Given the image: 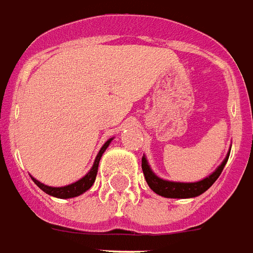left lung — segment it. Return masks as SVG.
<instances>
[{"label":"left lung","mask_w":253,"mask_h":253,"mask_svg":"<svg viewBox=\"0 0 253 253\" xmlns=\"http://www.w3.org/2000/svg\"><path fill=\"white\" fill-rule=\"evenodd\" d=\"M229 154L230 151L226 155L224 162L218 166V169H215L213 174H210L209 176H206L205 179L200 180V182H193V183L171 182V180L162 179L158 175H155L152 172L145 156H143V159H141V169H143V172H144V178L147 180V183L151 187V190L155 191L156 194L166 197V198H193V197H198L202 193H205L217 180V178L222 172L226 162H228Z\"/></svg>","instance_id":"1"}]
</instances>
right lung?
I'll return each mask as SVG.
<instances>
[{
    "label": "right lung",
    "mask_w": 253,
    "mask_h": 253,
    "mask_svg": "<svg viewBox=\"0 0 253 253\" xmlns=\"http://www.w3.org/2000/svg\"><path fill=\"white\" fill-rule=\"evenodd\" d=\"M113 139H109L104 145H102V148L99 149L98 155H97V158L94 160V165L91 167V169L88 171L87 174L84 175V178H81L79 180H77L75 183H71V185L68 186H63V187H51V186H47L42 183V182H39L38 179H35L33 176L32 180L36 183V185L40 187V189L43 190L44 193H47V194L52 195V197H56V198H74V197H78V195L84 194V191H87L91 186H93L94 180H95V176H97V172H98V165H99V160H101V156L105 152V149L108 148L109 144H110V141Z\"/></svg>",
    "instance_id": "1"
}]
</instances>
